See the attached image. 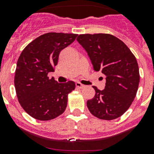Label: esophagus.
Returning a JSON list of instances; mask_svg holds the SVG:
<instances>
[{"instance_id":"esophagus-1","label":"esophagus","mask_w":154,"mask_h":154,"mask_svg":"<svg viewBox=\"0 0 154 154\" xmlns=\"http://www.w3.org/2000/svg\"><path fill=\"white\" fill-rule=\"evenodd\" d=\"M75 85H76V87L78 88V89H83L84 87H85V85H82V84L80 83V82H76Z\"/></svg>"}]
</instances>
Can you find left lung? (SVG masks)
Returning a JSON list of instances; mask_svg holds the SVG:
<instances>
[{"label":"left lung","instance_id":"1","mask_svg":"<svg viewBox=\"0 0 154 154\" xmlns=\"http://www.w3.org/2000/svg\"><path fill=\"white\" fill-rule=\"evenodd\" d=\"M76 40L88 54L94 71L106 75V86H93L95 96L87 101L89 112L111 120L123 115L133 103L140 74L137 59L124 42L109 34L80 35Z\"/></svg>","mask_w":154,"mask_h":154}]
</instances>
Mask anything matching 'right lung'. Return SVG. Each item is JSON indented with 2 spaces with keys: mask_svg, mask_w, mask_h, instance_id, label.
<instances>
[{
  "mask_svg": "<svg viewBox=\"0 0 154 154\" xmlns=\"http://www.w3.org/2000/svg\"><path fill=\"white\" fill-rule=\"evenodd\" d=\"M78 35L50 32L28 44L17 62L14 86L24 110L38 120L56 118L67 106L68 95L75 88L73 81L58 83L48 74L54 72L59 53Z\"/></svg>",
  "mask_w": 154,
  "mask_h": 154,
  "instance_id": "1",
  "label": "right lung"
}]
</instances>
